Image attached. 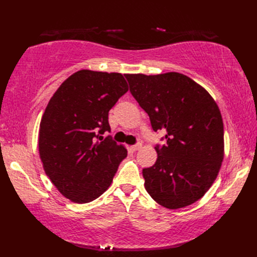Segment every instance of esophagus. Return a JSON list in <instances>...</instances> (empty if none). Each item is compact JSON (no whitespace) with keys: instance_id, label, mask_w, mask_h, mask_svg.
Returning <instances> with one entry per match:
<instances>
[{"instance_id":"34e87169","label":"esophagus","mask_w":257,"mask_h":257,"mask_svg":"<svg viewBox=\"0 0 257 257\" xmlns=\"http://www.w3.org/2000/svg\"><path fill=\"white\" fill-rule=\"evenodd\" d=\"M141 147H143V145H141V144H136V145L130 147V148H132L133 151H137V150H139L141 148Z\"/></svg>"}]
</instances>
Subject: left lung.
<instances>
[{
    "label": "left lung",
    "mask_w": 257,
    "mask_h": 257,
    "mask_svg": "<svg viewBox=\"0 0 257 257\" xmlns=\"http://www.w3.org/2000/svg\"><path fill=\"white\" fill-rule=\"evenodd\" d=\"M124 76L152 129L166 133L167 144L155 148L156 163L143 170L147 192L170 210L194 203L215 181L224 157L219 107L203 87L183 74Z\"/></svg>",
    "instance_id": "8db88e82"
}]
</instances>
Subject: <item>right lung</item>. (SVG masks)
I'll return each mask as SVG.
<instances>
[{
    "mask_svg": "<svg viewBox=\"0 0 257 257\" xmlns=\"http://www.w3.org/2000/svg\"><path fill=\"white\" fill-rule=\"evenodd\" d=\"M127 91L121 74L81 69L51 98L38 149L45 173L65 198L88 203L111 184L127 150L101 135L110 132L108 112Z\"/></svg>",
    "mask_w": 257,
    "mask_h": 257,
    "instance_id": "add662e5",
    "label": "right lung"
}]
</instances>
